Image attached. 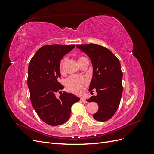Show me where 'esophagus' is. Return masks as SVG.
Masks as SVG:
<instances>
[{
    "instance_id": "esophagus-1",
    "label": "esophagus",
    "mask_w": 154,
    "mask_h": 154,
    "mask_svg": "<svg viewBox=\"0 0 154 154\" xmlns=\"http://www.w3.org/2000/svg\"><path fill=\"white\" fill-rule=\"evenodd\" d=\"M81 100H82V101H83V103H87V102H88L86 100H85L84 98H83V97H82V98H81Z\"/></svg>"
}]
</instances>
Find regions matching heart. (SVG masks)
Returning <instances> with one entry per match:
<instances>
[{"instance_id":"heart-1","label":"heart","mask_w":154,"mask_h":154,"mask_svg":"<svg viewBox=\"0 0 154 154\" xmlns=\"http://www.w3.org/2000/svg\"><path fill=\"white\" fill-rule=\"evenodd\" d=\"M85 60L87 59L85 57H79L78 58L79 65H80L83 60ZM65 62H66V58H63L61 60L60 63V71L61 73L63 72V66ZM88 79L85 76H71L66 80V85L69 91L74 93V94H79V93H81L88 85Z\"/></svg>"}]
</instances>
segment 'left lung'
Segmentation results:
<instances>
[{
  "mask_svg": "<svg viewBox=\"0 0 154 154\" xmlns=\"http://www.w3.org/2000/svg\"><path fill=\"white\" fill-rule=\"evenodd\" d=\"M77 48L91 58L93 76L89 89L96 90V96H92L87 101L96 102L99 106L93 114L94 119L105 122L110 119L117 111L123 92V72L118 58L107 48L97 44L77 45Z\"/></svg>",
  "mask_w": 154,
  "mask_h": 154,
  "instance_id": "obj_1",
  "label": "left lung"
}]
</instances>
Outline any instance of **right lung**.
I'll return each mask as SVG.
<instances>
[{
    "label": "right lung",
    "mask_w": 154,
    "mask_h": 154,
    "mask_svg": "<svg viewBox=\"0 0 154 154\" xmlns=\"http://www.w3.org/2000/svg\"><path fill=\"white\" fill-rule=\"evenodd\" d=\"M75 45H45L32 57L28 67L27 85L32 106L39 118L51 126L66 123L71 115L72 105L80 98L71 93L61 92L63 86L59 82L61 77L60 62L64 55ZM59 92L58 99L55 93Z\"/></svg>",
    "instance_id": "right-lung-1"
}]
</instances>
